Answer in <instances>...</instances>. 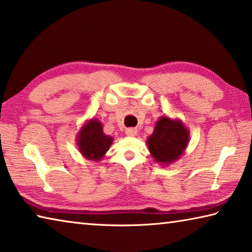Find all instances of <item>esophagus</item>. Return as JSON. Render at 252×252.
Instances as JSON below:
<instances>
[{
  "label": "esophagus",
  "mask_w": 252,
  "mask_h": 252,
  "mask_svg": "<svg viewBox=\"0 0 252 252\" xmlns=\"http://www.w3.org/2000/svg\"><path fill=\"white\" fill-rule=\"evenodd\" d=\"M126 134L127 136H135L136 134H138V130H136V129H127L126 131Z\"/></svg>",
  "instance_id": "1"
}]
</instances>
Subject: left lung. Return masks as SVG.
Listing matches in <instances>:
<instances>
[{
    "label": "left lung",
    "instance_id": "obj_1",
    "mask_svg": "<svg viewBox=\"0 0 252 252\" xmlns=\"http://www.w3.org/2000/svg\"><path fill=\"white\" fill-rule=\"evenodd\" d=\"M190 140V131L180 119L167 116L159 118L147 146L157 163L169 165L180 159Z\"/></svg>",
    "mask_w": 252,
    "mask_h": 252
}]
</instances>
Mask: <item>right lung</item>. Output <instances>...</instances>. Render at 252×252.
Segmentation results:
<instances>
[{
	"instance_id": "obj_1",
	"label": "right lung",
	"mask_w": 252,
	"mask_h": 252,
	"mask_svg": "<svg viewBox=\"0 0 252 252\" xmlns=\"http://www.w3.org/2000/svg\"><path fill=\"white\" fill-rule=\"evenodd\" d=\"M113 142V138L103 132L102 123L92 118L81 126L76 134V146L83 158L91 161H100Z\"/></svg>"
}]
</instances>
